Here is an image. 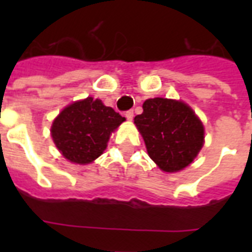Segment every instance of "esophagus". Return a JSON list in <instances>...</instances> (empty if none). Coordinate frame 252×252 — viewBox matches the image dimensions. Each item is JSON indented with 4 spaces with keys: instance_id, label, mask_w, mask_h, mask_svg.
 <instances>
[{
    "instance_id": "esophagus-1",
    "label": "esophagus",
    "mask_w": 252,
    "mask_h": 252,
    "mask_svg": "<svg viewBox=\"0 0 252 252\" xmlns=\"http://www.w3.org/2000/svg\"><path fill=\"white\" fill-rule=\"evenodd\" d=\"M126 119H128V120H129V122H130V120H132V119H133V111H126Z\"/></svg>"
}]
</instances>
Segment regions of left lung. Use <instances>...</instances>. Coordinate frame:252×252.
Returning a JSON list of instances; mask_svg holds the SVG:
<instances>
[{
    "instance_id": "obj_1",
    "label": "left lung",
    "mask_w": 252,
    "mask_h": 252,
    "mask_svg": "<svg viewBox=\"0 0 252 252\" xmlns=\"http://www.w3.org/2000/svg\"><path fill=\"white\" fill-rule=\"evenodd\" d=\"M134 124L149 157L166 172L187 167L203 148L204 126L191 107L167 98L148 99Z\"/></svg>"
}]
</instances>
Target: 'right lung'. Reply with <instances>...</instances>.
I'll return each mask as SVG.
<instances>
[{
	"instance_id": "obj_1",
	"label": "right lung",
	"mask_w": 252,
	"mask_h": 252,
	"mask_svg": "<svg viewBox=\"0 0 252 252\" xmlns=\"http://www.w3.org/2000/svg\"><path fill=\"white\" fill-rule=\"evenodd\" d=\"M124 120L100 99L87 96L61 111L53 120L51 134L64 158L86 165L106 150L111 133Z\"/></svg>"
}]
</instances>
